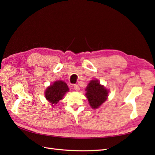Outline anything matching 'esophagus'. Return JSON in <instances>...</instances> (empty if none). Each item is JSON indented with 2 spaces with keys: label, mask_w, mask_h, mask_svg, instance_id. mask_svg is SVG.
Instances as JSON below:
<instances>
[{
  "label": "esophagus",
  "mask_w": 155,
  "mask_h": 155,
  "mask_svg": "<svg viewBox=\"0 0 155 155\" xmlns=\"http://www.w3.org/2000/svg\"><path fill=\"white\" fill-rule=\"evenodd\" d=\"M74 89L76 91H78L80 90V88H79V87L78 86L77 84H74Z\"/></svg>",
  "instance_id": "1"
}]
</instances>
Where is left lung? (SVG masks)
I'll list each match as a JSON object with an SVG mask.
<instances>
[{
    "instance_id": "left-lung-1",
    "label": "left lung",
    "mask_w": 155,
    "mask_h": 155,
    "mask_svg": "<svg viewBox=\"0 0 155 155\" xmlns=\"http://www.w3.org/2000/svg\"><path fill=\"white\" fill-rule=\"evenodd\" d=\"M86 96L93 108H97L107 100L108 91L98 80L91 81L86 88Z\"/></svg>"
}]
</instances>
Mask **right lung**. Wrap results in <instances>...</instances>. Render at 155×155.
<instances>
[{
    "label": "right lung",
    "mask_w": 155,
    "mask_h": 155,
    "mask_svg": "<svg viewBox=\"0 0 155 155\" xmlns=\"http://www.w3.org/2000/svg\"><path fill=\"white\" fill-rule=\"evenodd\" d=\"M67 91H68V88L64 82L56 81L53 84L47 88L45 92V97L51 103L52 106H53L62 99Z\"/></svg>",
    "instance_id": "add662e5"
}]
</instances>
